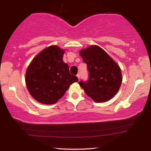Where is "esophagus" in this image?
<instances>
[{
	"mask_svg": "<svg viewBox=\"0 0 151 151\" xmlns=\"http://www.w3.org/2000/svg\"><path fill=\"white\" fill-rule=\"evenodd\" d=\"M76 76H77V78H78V80H80V77H81V76H80V74H77V75H76Z\"/></svg>",
	"mask_w": 151,
	"mask_h": 151,
	"instance_id": "obj_1",
	"label": "esophagus"
}]
</instances>
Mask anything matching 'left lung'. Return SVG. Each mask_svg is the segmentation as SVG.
Masks as SVG:
<instances>
[{
  "label": "left lung",
  "instance_id": "8db88e82",
  "mask_svg": "<svg viewBox=\"0 0 151 151\" xmlns=\"http://www.w3.org/2000/svg\"><path fill=\"white\" fill-rule=\"evenodd\" d=\"M80 55L87 64L89 78L86 82L80 81L79 85L95 102L110 100L118 92L122 82L119 66L97 45L81 50Z\"/></svg>",
  "mask_w": 151,
  "mask_h": 151
}]
</instances>
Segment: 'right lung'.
Returning <instances> with one entry per match:
<instances>
[{"label":"right lung","instance_id":"1","mask_svg":"<svg viewBox=\"0 0 151 151\" xmlns=\"http://www.w3.org/2000/svg\"><path fill=\"white\" fill-rule=\"evenodd\" d=\"M65 51L56 45L46 48L28 67L25 82L30 94L40 103L52 104L62 98L70 84L78 81L63 61Z\"/></svg>","mask_w":151,"mask_h":151}]
</instances>
